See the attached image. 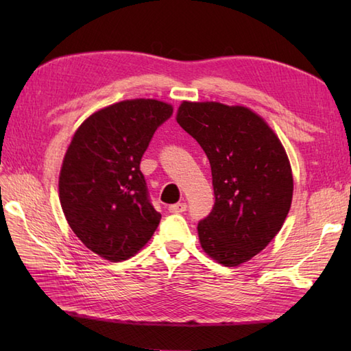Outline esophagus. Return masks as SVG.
I'll return each instance as SVG.
<instances>
[{
    "instance_id": "obj_1",
    "label": "esophagus",
    "mask_w": 351,
    "mask_h": 351,
    "mask_svg": "<svg viewBox=\"0 0 351 351\" xmlns=\"http://www.w3.org/2000/svg\"><path fill=\"white\" fill-rule=\"evenodd\" d=\"M185 210H187V204H185V202H178V204H175V205H170V206H169V211H170V213H175V214L184 213Z\"/></svg>"
}]
</instances>
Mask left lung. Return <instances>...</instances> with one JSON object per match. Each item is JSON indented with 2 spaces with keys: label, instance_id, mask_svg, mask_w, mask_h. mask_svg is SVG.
Masks as SVG:
<instances>
[{
  "label": "left lung",
  "instance_id": "1",
  "mask_svg": "<svg viewBox=\"0 0 351 351\" xmlns=\"http://www.w3.org/2000/svg\"><path fill=\"white\" fill-rule=\"evenodd\" d=\"M176 122L210 160L215 204L197 225L202 250L237 267L278 235L293 200L285 147L263 117L244 106L182 101Z\"/></svg>",
  "mask_w": 351,
  "mask_h": 351
}]
</instances>
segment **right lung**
I'll return each instance as SVG.
<instances>
[{
  "label": "right lung",
  "instance_id": "obj_1",
  "mask_svg": "<svg viewBox=\"0 0 351 351\" xmlns=\"http://www.w3.org/2000/svg\"><path fill=\"white\" fill-rule=\"evenodd\" d=\"M171 113L158 99L111 104L88 116L66 149L58 176L64 217L88 250L111 263L136 255L160 225L140 161Z\"/></svg>",
  "mask_w": 351,
  "mask_h": 351
}]
</instances>
